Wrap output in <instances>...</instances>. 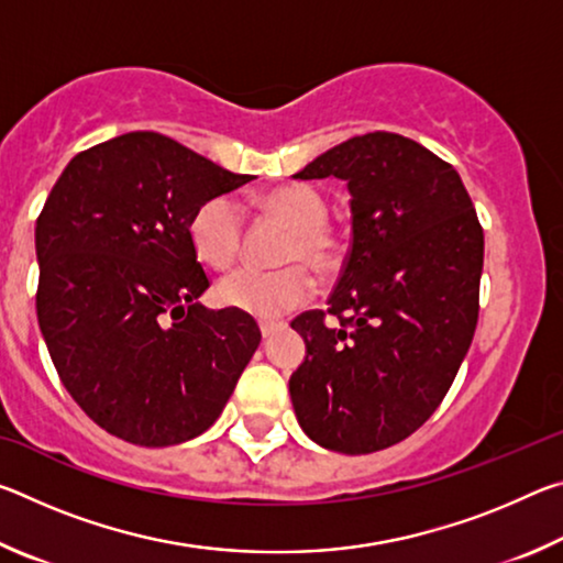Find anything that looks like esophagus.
Instances as JSON below:
<instances>
[{
  "mask_svg": "<svg viewBox=\"0 0 563 563\" xmlns=\"http://www.w3.org/2000/svg\"><path fill=\"white\" fill-rule=\"evenodd\" d=\"M285 325L283 322H261V335L263 338H273L275 332H280Z\"/></svg>",
  "mask_w": 563,
  "mask_h": 563,
  "instance_id": "1",
  "label": "esophagus"
}]
</instances>
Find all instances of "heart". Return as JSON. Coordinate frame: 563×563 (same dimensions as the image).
<instances>
[{
    "label": "heart",
    "mask_w": 563,
    "mask_h": 563,
    "mask_svg": "<svg viewBox=\"0 0 563 563\" xmlns=\"http://www.w3.org/2000/svg\"><path fill=\"white\" fill-rule=\"evenodd\" d=\"M258 208L280 218L292 228L285 245V261H302L312 271L328 273L340 263L342 243L328 228V206L316 188L308 184H285L265 190L258 196ZM190 243L198 258L206 263H231L243 241V211L231 196H213L190 218ZM316 280L300 263L280 271H263L255 265H243L228 273L218 285V295L228 308L243 310L253 318L275 320L283 318L310 298Z\"/></svg>",
    "instance_id": "heart-1"
}]
</instances>
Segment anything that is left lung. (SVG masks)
<instances>
[{
	"instance_id": "obj_1",
	"label": "left lung",
	"mask_w": 563,
	"mask_h": 563,
	"mask_svg": "<svg viewBox=\"0 0 563 563\" xmlns=\"http://www.w3.org/2000/svg\"><path fill=\"white\" fill-rule=\"evenodd\" d=\"M347 184L352 245L325 312L290 322L305 360L290 377L302 432L369 454L419 430L452 387L479 318L484 233L456 170L399 133L332 146L295 178Z\"/></svg>"
}]
</instances>
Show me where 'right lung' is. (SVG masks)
Wrapping results in <instances>:
<instances>
[{
	"label": "right lung",
	"mask_w": 563,
	"mask_h": 563,
	"mask_svg": "<svg viewBox=\"0 0 563 563\" xmlns=\"http://www.w3.org/2000/svg\"><path fill=\"white\" fill-rule=\"evenodd\" d=\"M251 176L131 131L76 154L36 221V318L64 387L119 440L174 446L221 417L261 345L255 320L206 310L190 218Z\"/></svg>",
	"instance_id": "obj_1"
}]
</instances>
